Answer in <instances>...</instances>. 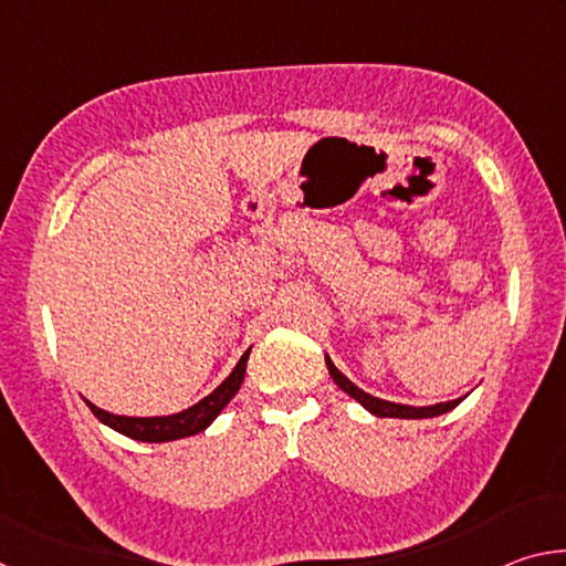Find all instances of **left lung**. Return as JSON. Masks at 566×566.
I'll return each mask as SVG.
<instances>
[{
  "label": "left lung",
  "instance_id": "obj_1",
  "mask_svg": "<svg viewBox=\"0 0 566 566\" xmlns=\"http://www.w3.org/2000/svg\"><path fill=\"white\" fill-rule=\"evenodd\" d=\"M324 361H327V369L329 375L334 379V385H337L342 391H347V395L352 399H357L359 405L369 411V415L375 417H391V419H432V417H439V415H447V411H452L459 401H462L464 397L459 399H452V401H439V405H429V407H411V405H399V401H387V399H379V397H371L369 391L359 389L357 385H354L352 379H347L342 375V371L334 367V361L324 354Z\"/></svg>",
  "mask_w": 566,
  "mask_h": 566
}]
</instances>
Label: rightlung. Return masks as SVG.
<instances>
[{"instance_id":"1","label":"right lung","mask_w":566,"mask_h":566,"mask_svg":"<svg viewBox=\"0 0 566 566\" xmlns=\"http://www.w3.org/2000/svg\"><path fill=\"white\" fill-rule=\"evenodd\" d=\"M249 347L242 359L237 361V367L232 369L222 385H219L212 395H207L205 399H199L197 405H191L189 409H181L177 415H165V417H124V415H112L107 409L94 407L90 399L87 407L92 409V415L97 417L102 424H107L114 432H119L129 439H137V442H175V439H185L191 434L205 432V429L212 424V421L222 415V409L234 399V395L242 387L244 381V371H247V359H249Z\"/></svg>"}]
</instances>
